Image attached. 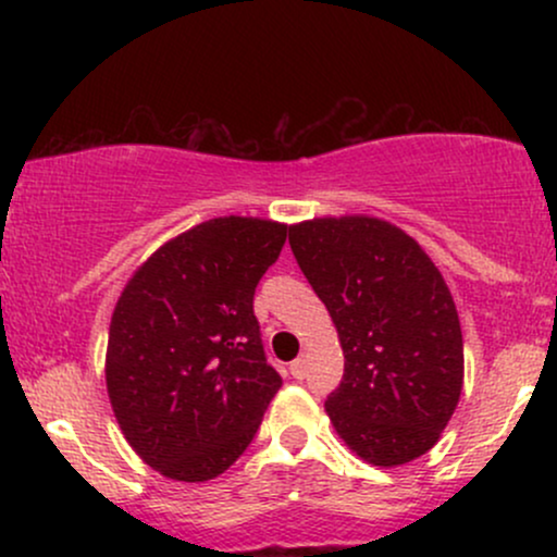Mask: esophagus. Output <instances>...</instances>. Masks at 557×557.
<instances>
[{"label":"esophagus","mask_w":557,"mask_h":557,"mask_svg":"<svg viewBox=\"0 0 557 557\" xmlns=\"http://www.w3.org/2000/svg\"><path fill=\"white\" fill-rule=\"evenodd\" d=\"M306 369H309V363H306V356H298V359L290 363V374L296 376V380H304Z\"/></svg>","instance_id":"1"}]
</instances>
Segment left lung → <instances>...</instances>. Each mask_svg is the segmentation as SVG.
<instances>
[{
  "mask_svg": "<svg viewBox=\"0 0 557 557\" xmlns=\"http://www.w3.org/2000/svg\"><path fill=\"white\" fill-rule=\"evenodd\" d=\"M290 248L341 337L332 426L374 466L424 456L456 411L463 335L443 274L411 235L376 216L290 225Z\"/></svg>",
  "mask_w": 557,
  "mask_h": 557,
  "instance_id": "left-lung-1",
  "label": "left lung"
}]
</instances>
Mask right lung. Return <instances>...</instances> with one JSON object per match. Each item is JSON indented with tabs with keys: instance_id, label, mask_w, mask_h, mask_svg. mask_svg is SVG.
I'll use <instances>...</instances> for the list:
<instances>
[{
	"instance_id": "right-lung-1",
	"label": "right lung",
	"mask_w": 557,
	"mask_h": 557,
	"mask_svg": "<svg viewBox=\"0 0 557 557\" xmlns=\"http://www.w3.org/2000/svg\"><path fill=\"white\" fill-rule=\"evenodd\" d=\"M287 225L216 216L157 248L127 280L107 343V393L133 450L175 482L220 476L251 445L283 380L253 293Z\"/></svg>"
}]
</instances>
